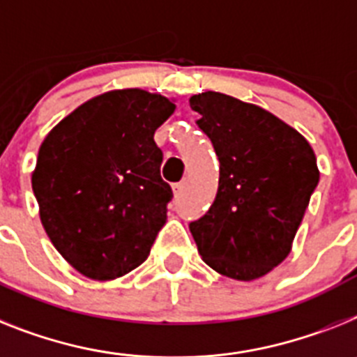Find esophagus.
<instances>
[{"label": "esophagus", "mask_w": 357, "mask_h": 357, "mask_svg": "<svg viewBox=\"0 0 357 357\" xmlns=\"http://www.w3.org/2000/svg\"><path fill=\"white\" fill-rule=\"evenodd\" d=\"M185 187H187V181H179V183H174L172 185V190H174V196L179 197L181 194H183Z\"/></svg>", "instance_id": "34e87169"}]
</instances>
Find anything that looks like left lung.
<instances>
[{
	"label": "left lung",
	"mask_w": 357,
	"mask_h": 357,
	"mask_svg": "<svg viewBox=\"0 0 357 357\" xmlns=\"http://www.w3.org/2000/svg\"><path fill=\"white\" fill-rule=\"evenodd\" d=\"M220 160L206 214L188 225L203 261L238 281L268 274L290 254L319 181L316 154L268 110L221 92L190 98Z\"/></svg>",
	"instance_id": "obj_1"
}]
</instances>
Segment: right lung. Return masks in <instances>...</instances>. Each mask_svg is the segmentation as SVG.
Masks as SVG:
<instances>
[{
  "mask_svg": "<svg viewBox=\"0 0 357 357\" xmlns=\"http://www.w3.org/2000/svg\"><path fill=\"white\" fill-rule=\"evenodd\" d=\"M176 105L123 89L79 105L47 134L32 172L43 229L77 272L121 278L149 257L172 188L154 132Z\"/></svg>",
  "mask_w": 357,
  "mask_h": 357,
  "instance_id": "right-lung-1",
  "label": "right lung"
}]
</instances>
